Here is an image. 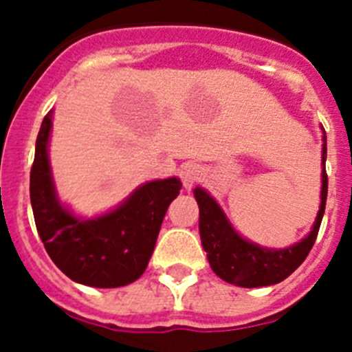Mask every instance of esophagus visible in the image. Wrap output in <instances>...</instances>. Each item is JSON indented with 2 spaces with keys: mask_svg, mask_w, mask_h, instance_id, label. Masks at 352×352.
I'll return each mask as SVG.
<instances>
[{
  "mask_svg": "<svg viewBox=\"0 0 352 352\" xmlns=\"http://www.w3.org/2000/svg\"><path fill=\"white\" fill-rule=\"evenodd\" d=\"M179 178H182L183 186H185L186 190H192L195 183L201 182V178H203V170L195 164H186L179 170Z\"/></svg>",
  "mask_w": 352,
  "mask_h": 352,
  "instance_id": "1",
  "label": "esophagus"
}]
</instances>
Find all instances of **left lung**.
Listing matches in <instances>:
<instances>
[{"label":"left lung","instance_id":"obj_1","mask_svg":"<svg viewBox=\"0 0 352 352\" xmlns=\"http://www.w3.org/2000/svg\"><path fill=\"white\" fill-rule=\"evenodd\" d=\"M322 186L321 206L312 231L287 248H268L252 243L234 231L219 203L204 188H195L199 204V232L210 266L222 280L238 287H264L285 280L307 259L321 227L328 195L326 176V133L322 129Z\"/></svg>","mask_w":352,"mask_h":352}]
</instances>
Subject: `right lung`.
I'll return each instance as SVG.
<instances>
[{
  "mask_svg": "<svg viewBox=\"0 0 352 352\" xmlns=\"http://www.w3.org/2000/svg\"><path fill=\"white\" fill-rule=\"evenodd\" d=\"M52 111L43 118L30 174L36 231L52 263L74 282L89 287H121L144 273L162 220L182 190L178 178L141 185L116 210L79 219L60 203L49 166Z\"/></svg>",
  "mask_w": 352,
  "mask_h": 352,
  "instance_id": "obj_1",
  "label": "right lung"
}]
</instances>
